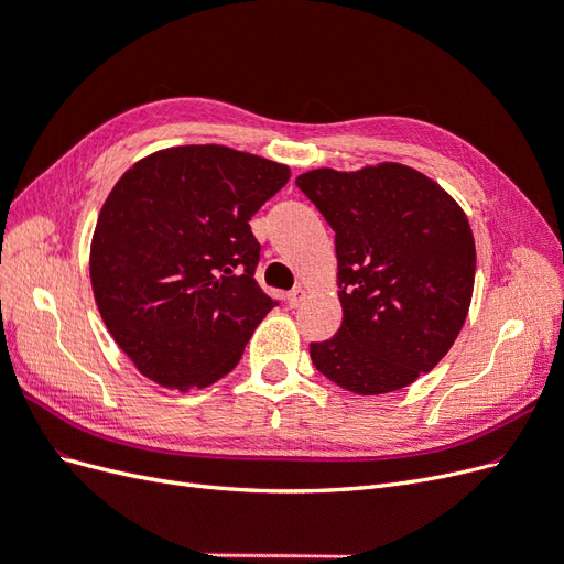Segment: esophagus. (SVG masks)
I'll use <instances>...</instances> for the list:
<instances>
[{"label":"esophagus","mask_w":564,"mask_h":564,"mask_svg":"<svg viewBox=\"0 0 564 564\" xmlns=\"http://www.w3.org/2000/svg\"><path fill=\"white\" fill-rule=\"evenodd\" d=\"M305 294H308V292H305V286H294L292 289V292H289L286 294V301H289V305H292V308H296V305H301L303 303V299H305Z\"/></svg>","instance_id":"1"}]
</instances>
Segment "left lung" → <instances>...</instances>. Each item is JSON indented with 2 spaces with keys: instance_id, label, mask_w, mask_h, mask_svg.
Segmentation results:
<instances>
[{
  "instance_id": "8db88e82",
  "label": "left lung",
  "mask_w": 564,
  "mask_h": 564,
  "mask_svg": "<svg viewBox=\"0 0 564 564\" xmlns=\"http://www.w3.org/2000/svg\"><path fill=\"white\" fill-rule=\"evenodd\" d=\"M296 185L336 232L340 329L311 344L313 365L357 395L414 383L449 352L475 284L466 212L398 162L313 169Z\"/></svg>"
}]
</instances>
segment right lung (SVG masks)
Returning <instances> with one entry per match:
<instances>
[{
    "mask_svg": "<svg viewBox=\"0 0 564 564\" xmlns=\"http://www.w3.org/2000/svg\"><path fill=\"white\" fill-rule=\"evenodd\" d=\"M286 164L228 145H176L131 164L91 237L94 299L115 344L169 390L235 369L272 301L253 280L249 220L289 181Z\"/></svg>",
    "mask_w": 564,
    "mask_h": 564,
    "instance_id": "right-lung-1",
    "label": "right lung"
}]
</instances>
